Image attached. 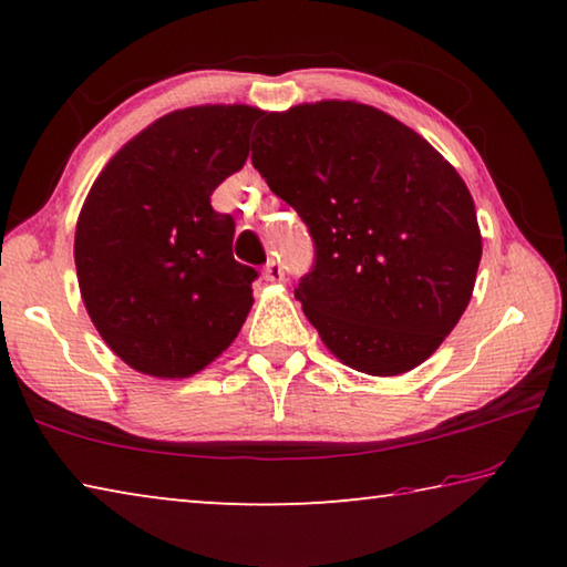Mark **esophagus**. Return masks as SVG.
Returning a JSON list of instances; mask_svg holds the SVG:
<instances>
[{"label":"esophagus","instance_id":"obj_1","mask_svg":"<svg viewBox=\"0 0 567 567\" xmlns=\"http://www.w3.org/2000/svg\"><path fill=\"white\" fill-rule=\"evenodd\" d=\"M265 280L267 282H280L282 280V265H280V260H270V262H267L265 265Z\"/></svg>","mask_w":567,"mask_h":567}]
</instances>
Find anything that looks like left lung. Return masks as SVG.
Returning a JSON list of instances; mask_svg holds the SVG:
<instances>
[{
    "label": "left lung",
    "instance_id": "obj_1",
    "mask_svg": "<svg viewBox=\"0 0 567 567\" xmlns=\"http://www.w3.org/2000/svg\"><path fill=\"white\" fill-rule=\"evenodd\" d=\"M252 165L315 243L297 285L334 358L375 378L425 362L473 297L483 255L463 177L408 124L360 102L265 112Z\"/></svg>",
    "mask_w": 567,
    "mask_h": 567
}]
</instances>
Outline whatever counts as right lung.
Listing matches in <instances>:
<instances>
[{"label":"right lung","instance_id":"right-lung-1","mask_svg":"<svg viewBox=\"0 0 567 567\" xmlns=\"http://www.w3.org/2000/svg\"><path fill=\"white\" fill-rule=\"evenodd\" d=\"M247 104L165 114L114 155L74 233L82 302L132 370L182 380L217 360L252 307L255 267L233 257L235 219L213 192L249 155Z\"/></svg>","mask_w":567,"mask_h":567}]
</instances>
